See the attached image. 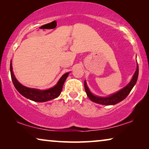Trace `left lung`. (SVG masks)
I'll return each instance as SVG.
<instances>
[{"instance_id": "obj_1", "label": "left lung", "mask_w": 149, "mask_h": 149, "mask_svg": "<svg viewBox=\"0 0 149 149\" xmlns=\"http://www.w3.org/2000/svg\"><path fill=\"white\" fill-rule=\"evenodd\" d=\"M138 77V64H137V68H136V72L132 77V78L130 81V82L124 87L123 88L120 89L119 91H117L116 93H114L113 94L109 95L107 97H102L98 96V95H95L93 94L91 92L90 89H89L88 86H87L86 81H84V86L85 92H86L87 96L91 101L93 102L100 104L102 105H115L116 104L120 102L122 100H123L127 96L130 91L133 88L134 85H136V82H137Z\"/></svg>"}]
</instances>
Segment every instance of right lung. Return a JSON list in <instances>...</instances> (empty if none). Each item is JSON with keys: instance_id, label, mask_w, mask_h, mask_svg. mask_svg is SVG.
I'll return each mask as SVG.
<instances>
[{"instance_id": "add662e5", "label": "right lung", "mask_w": 149, "mask_h": 149, "mask_svg": "<svg viewBox=\"0 0 149 149\" xmlns=\"http://www.w3.org/2000/svg\"><path fill=\"white\" fill-rule=\"evenodd\" d=\"M10 72H11L12 81H13L14 86L18 91V92L26 98L34 102H44L52 100L53 99L58 97L62 92L63 85L70 73L69 72L63 74L61 78L59 79L57 84L52 88L41 90V89H38L30 88V87H27L22 85L17 80L14 75L11 61V64H10Z\"/></svg>"}]
</instances>
